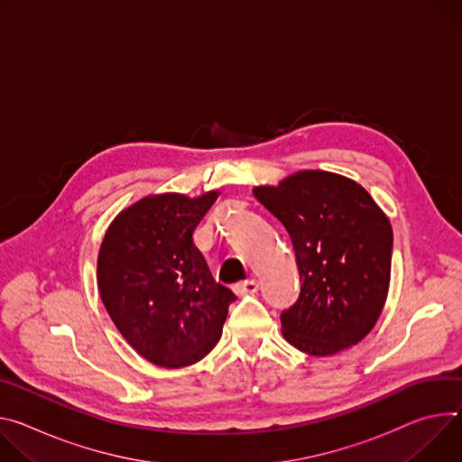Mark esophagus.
<instances>
[{
  "instance_id": "1",
  "label": "esophagus",
  "mask_w": 462,
  "mask_h": 462,
  "mask_svg": "<svg viewBox=\"0 0 462 462\" xmlns=\"http://www.w3.org/2000/svg\"><path fill=\"white\" fill-rule=\"evenodd\" d=\"M258 289H260V282L256 278H250L234 285V291L237 295H253V292H256Z\"/></svg>"
}]
</instances>
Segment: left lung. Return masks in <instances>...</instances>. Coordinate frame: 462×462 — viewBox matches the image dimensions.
<instances>
[{
  "label": "left lung",
  "mask_w": 462,
  "mask_h": 462,
  "mask_svg": "<svg viewBox=\"0 0 462 462\" xmlns=\"http://www.w3.org/2000/svg\"><path fill=\"white\" fill-rule=\"evenodd\" d=\"M253 193L289 232L300 273V297L280 315L285 341L315 357L363 341L391 283L393 226L383 209L356 180L319 170Z\"/></svg>",
  "instance_id": "obj_1"
}]
</instances>
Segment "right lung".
I'll use <instances>...</instances> for the list:
<instances>
[{
	"mask_svg": "<svg viewBox=\"0 0 462 462\" xmlns=\"http://www.w3.org/2000/svg\"><path fill=\"white\" fill-rule=\"evenodd\" d=\"M217 197V189L147 195L119 212L101 241V300L125 341L152 365H193L221 339L236 295L214 280L193 243Z\"/></svg>",
	"mask_w": 462,
	"mask_h": 462,
	"instance_id": "obj_1",
	"label": "right lung"
}]
</instances>
